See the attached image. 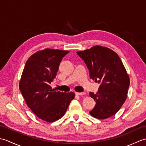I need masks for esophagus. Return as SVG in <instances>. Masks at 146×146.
Returning <instances> with one entry per match:
<instances>
[{"label": "esophagus", "mask_w": 146, "mask_h": 146, "mask_svg": "<svg viewBox=\"0 0 146 146\" xmlns=\"http://www.w3.org/2000/svg\"><path fill=\"white\" fill-rule=\"evenodd\" d=\"M75 94L76 95L83 96V95H85L86 94V93L85 92H75Z\"/></svg>", "instance_id": "esophagus-1"}]
</instances>
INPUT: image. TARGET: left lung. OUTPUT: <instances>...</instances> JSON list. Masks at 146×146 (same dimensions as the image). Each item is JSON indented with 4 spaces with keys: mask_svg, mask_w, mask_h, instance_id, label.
Instances as JSON below:
<instances>
[{
    "mask_svg": "<svg viewBox=\"0 0 146 146\" xmlns=\"http://www.w3.org/2000/svg\"><path fill=\"white\" fill-rule=\"evenodd\" d=\"M76 53L89 70L90 79L100 84L96 94L90 92L96 102L90 114L99 119L113 115L125 102L130 85L129 77L119 55L100 46Z\"/></svg>",
    "mask_w": 146,
    "mask_h": 146,
    "instance_id": "1",
    "label": "left lung"
}]
</instances>
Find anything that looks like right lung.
<instances>
[{"label":"right lung","mask_w":146,"mask_h":146,"mask_svg":"<svg viewBox=\"0 0 146 146\" xmlns=\"http://www.w3.org/2000/svg\"><path fill=\"white\" fill-rule=\"evenodd\" d=\"M70 51L46 49L33 54L26 61L19 90L26 104L39 119L54 122L64 115L75 94L52 90L50 86L59 66Z\"/></svg>","instance_id":"1"}]
</instances>
